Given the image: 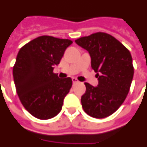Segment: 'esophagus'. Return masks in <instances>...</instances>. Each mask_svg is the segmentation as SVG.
<instances>
[{"label":"esophagus","mask_w":147,"mask_h":147,"mask_svg":"<svg viewBox=\"0 0 147 147\" xmlns=\"http://www.w3.org/2000/svg\"><path fill=\"white\" fill-rule=\"evenodd\" d=\"M72 81H73V83H74V84H76V83H78V79H76L75 78H72Z\"/></svg>","instance_id":"34e87169"}]
</instances>
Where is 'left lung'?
Instances as JSON below:
<instances>
[{
    "mask_svg": "<svg viewBox=\"0 0 147 147\" xmlns=\"http://www.w3.org/2000/svg\"><path fill=\"white\" fill-rule=\"evenodd\" d=\"M78 45L86 49L92 67L98 72V84L84 83L86 92L81 96L84 112L95 118H104L118 109L127 97L134 75L131 53L110 34L97 32L78 38Z\"/></svg>",
    "mask_w": 147,
    "mask_h": 147,
    "instance_id": "left-lung-1",
    "label": "left lung"
}]
</instances>
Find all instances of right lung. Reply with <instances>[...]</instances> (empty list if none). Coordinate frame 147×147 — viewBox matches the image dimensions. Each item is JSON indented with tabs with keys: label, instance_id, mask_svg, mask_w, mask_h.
Wrapping results in <instances>:
<instances>
[{
	"label": "right lung",
	"instance_id": "1",
	"mask_svg": "<svg viewBox=\"0 0 147 147\" xmlns=\"http://www.w3.org/2000/svg\"><path fill=\"white\" fill-rule=\"evenodd\" d=\"M72 43L40 36L22 46L17 55L13 66L16 92L26 110L37 118L48 120L60 112L73 81L70 78H59L53 69Z\"/></svg>",
	"mask_w": 147,
	"mask_h": 147
}]
</instances>
